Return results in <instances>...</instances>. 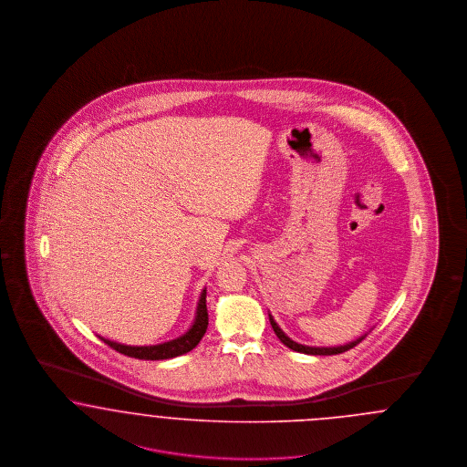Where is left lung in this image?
Returning a JSON list of instances; mask_svg holds the SVG:
<instances>
[{
  "instance_id": "left-lung-1",
  "label": "left lung",
  "mask_w": 467,
  "mask_h": 467,
  "mask_svg": "<svg viewBox=\"0 0 467 467\" xmlns=\"http://www.w3.org/2000/svg\"><path fill=\"white\" fill-rule=\"evenodd\" d=\"M268 319H270V325L274 327L277 338H279L285 347H289L291 350L302 352V354H310V356H335V354H342L345 350L356 347L361 340H365L366 335H368V333H365V335H361L359 338H356V340H352V342H348V344L337 345V347H312V345L298 344V342L291 340V338L285 335V331L279 327V325L275 323V319H274L272 314H268Z\"/></svg>"
}]
</instances>
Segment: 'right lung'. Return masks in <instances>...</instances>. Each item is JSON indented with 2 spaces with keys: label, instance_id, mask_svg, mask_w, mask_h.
Masks as SVG:
<instances>
[{
  "label": "right lung",
  "instance_id": "1",
  "mask_svg": "<svg viewBox=\"0 0 467 467\" xmlns=\"http://www.w3.org/2000/svg\"><path fill=\"white\" fill-rule=\"evenodd\" d=\"M209 325V317H207V305H205V287L199 296L197 302V310H195V319L192 326L180 335L178 338H172L169 342L157 345H125L108 340L104 337H99L104 344L109 345L111 348H115L117 352H120L123 356L129 358H136V359H146V361H161V359H171V358H178L186 352H190L192 348H195L199 342L202 340L205 335V329Z\"/></svg>",
  "mask_w": 467,
  "mask_h": 467
}]
</instances>
